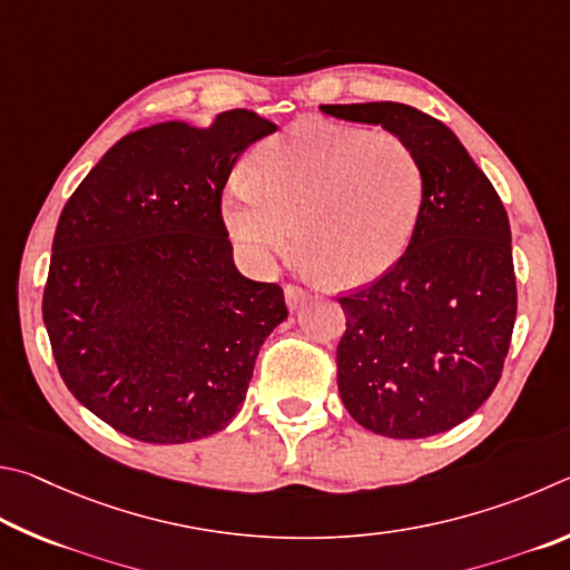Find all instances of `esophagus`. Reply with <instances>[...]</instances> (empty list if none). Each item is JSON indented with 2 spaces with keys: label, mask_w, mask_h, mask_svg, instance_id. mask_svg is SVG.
<instances>
[{
  "label": "esophagus",
  "mask_w": 570,
  "mask_h": 570,
  "mask_svg": "<svg viewBox=\"0 0 570 570\" xmlns=\"http://www.w3.org/2000/svg\"><path fill=\"white\" fill-rule=\"evenodd\" d=\"M305 301H307V293L303 291V287L285 285V303H287V307H291V311H295V307H301Z\"/></svg>",
  "instance_id": "1"
}]
</instances>
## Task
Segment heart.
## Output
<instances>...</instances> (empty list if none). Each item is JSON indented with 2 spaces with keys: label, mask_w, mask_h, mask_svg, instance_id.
Instances as JSON below:
<instances>
[{
  "label": "heart",
  "mask_w": 570,
  "mask_h": 570,
  "mask_svg": "<svg viewBox=\"0 0 570 570\" xmlns=\"http://www.w3.org/2000/svg\"><path fill=\"white\" fill-rule=\"evenodd\" d=\"M425 193L411 145L391 132L301 122L257 147L229 177L223 219L249 263L267 265L295 239L337 285L391 269L411 243Z\"/></svg>",
  "instance_id": "b5f03b06"
}]
</instances>
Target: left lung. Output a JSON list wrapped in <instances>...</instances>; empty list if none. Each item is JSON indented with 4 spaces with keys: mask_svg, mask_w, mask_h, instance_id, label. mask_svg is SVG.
<instances>
[{
    "mask_svg": "<svg viewBox=\"0 0 570 570\" xmlns=\"http://www.w3.org/2000/svg\"><path fill=\"white\" fill-rule=\"evenodd\" d=\"M405 139L425 193L411 245L373 285L341 297L337 391L385 438H428L463 423L501 381L515 323V273L501 197L453 129L401 102L321 105Z\"/></svg>",
    "mask_w": 570,
    "mask_h": 570,
    "instance_id": "1",
    "label": "left lung"
}]
</instances>
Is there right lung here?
<instances>
[{
    "instance_id": "1",
    "label": "right lung",
    "mask_w": 570,
    "mask_h": 570,
    "mask_svg": "<svg viewBox=\"0 0 570 570\" xmlns=\"http://www.w3.org/2000/svg\"><path fill=\"white\" fill-rule=\"evenodd\" d=\"M249 109L129 132L59 215L42 317L79 403L142 443L207 438L237 415L283 287L235 267L223 189L275 132Z\"/></svg>"
}]
</instances>
